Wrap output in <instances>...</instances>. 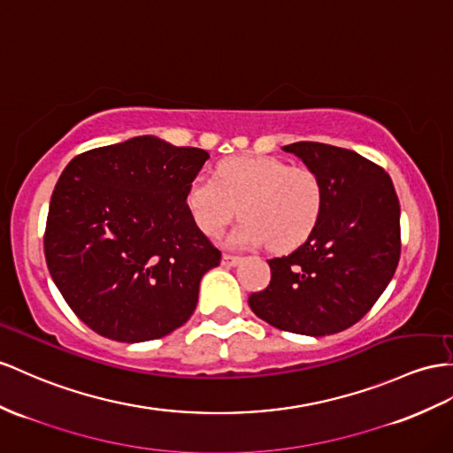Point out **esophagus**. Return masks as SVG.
I'll return each instance as SVG.
<instances>
[{
  "label": "esophagus",
  "instance_id": "1",
  "mask_svg": "<svg viewBox=\"0 0 453 453\" xmlns=\"http://www.w3.org/2000/svg\"><path fill=\"white\" fill-rule=\"evenodd\" d=\"M241 260H242L241 257H234V254H224L222 257V264L226 268H234V265H237Z\"/></svg>",
  "mask_w": 453,
  "mask_h": 453
}]
</instances>
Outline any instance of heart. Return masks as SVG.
<instances>
[{"label":"heart","mask_w":453,"mask_h":453,"mask_svg":"<svg viewBox=\"0 0 453 453\" xmlns=\"http://www.w3.org/2000/svg\"><path fill=\"white\" fill-rule=\"evenodd\" d=\"M195 226L219 237L241 212L229 234L234 249H293L316 227L323 208V183L314 170L288 166L275 157H235L218 165L214 178H195L185 195Z\"/></svg>","instance_id":"obj_1"}]
</instances>
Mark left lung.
I'll use <instances>...</instances> for the list:
<instances>
[{
    "mask_svg": "<svg viewBox=\"0 0 453 453\" xmlns=\"http://www.w3.org/2000/svg\"><path fill=\"white\" fill-rule=\"evenodd\" d=\"M323 183L316 227L296 250L268 260L270 285L249 306L270 326L308 337L341 333L362 319L400 260V203L388 173L342 147L285 145Z\"/></svg>",
    "mask_w": 453,
    "mask_h": 453,
    "instance_id": "obj_1",
    "label": "left lung"
}]
</instances>
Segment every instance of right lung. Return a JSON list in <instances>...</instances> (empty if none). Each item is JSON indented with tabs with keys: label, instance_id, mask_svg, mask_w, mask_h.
Instances as JSON below:
<instances>
[{
	"label": "right lung",
	"instance_id": "right-lung-1",
	"mask_svg": "<svg viewBox=\"0 0 453 453\" xmlns=\"http://www.w3.org/2000/svg\"><path fill=\"white\" fill-rule=\"evenodd\" d=\"M208 153L155 135L74 157L51 195L43 250L66 304L119 342L160 339L195 311L222 260L185 195Z\"/></svg>",
	"mask_w": 453,
	"mask_h": 453
}]
</instances>
